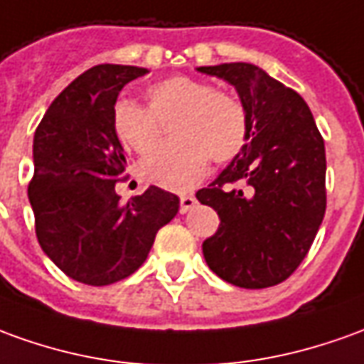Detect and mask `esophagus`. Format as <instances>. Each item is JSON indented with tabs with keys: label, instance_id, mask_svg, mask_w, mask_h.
Listing matches in <instances>:
<instances>
[{
	"label": "esophagus",
	"instance_id": "obj_1",
	"mask_svg": "<svg viewBox=\"0 0 364 364\" xmlns=\"http://www.w3.org/2000/svg\"><path fill=\"white\" fill-rule=\"evenodd\" d=\"M194 206H196V198L190 196V194L180 196V212H182V214H186L188 210H192Z\"/></svg>",
	"mask_w": 364,
	"mask_h": 364
}]
</instances>
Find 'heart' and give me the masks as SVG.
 I'll return each instance as SVG.
<instances>
[{"instance_id": "heart-1", "label": "heart", "mask_w": 364, "mask_h": 364, "mask_svg": "<svg viewBox=\"0 0 364 364\" xmlns=\"http://www.w3.org/2000/svg\"><path fill=\"white\" fill-rule=\"evenodd\" d=\"M149 107L120 99L112 109V130L124 149L146 156L170 122L172 142L140 164L142 178L182 192L206 176L210 156L220 164L242 154L250 139V119L242 101L212 82L186 75L168 77L146 89Z\"/></svg>"}]
</instances>
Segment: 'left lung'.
Here are the masks:
<instances>
[{"label":"left lung","instance_id":"left-lung-1","mask_svg":"<svg viewBox=\"0 0 364 364\" xmlns=\"http://www.w3.org/2000/svg\"><path fill=\"white\" fill-rule=\"evenodd\" d=\"M198 71L234 85L250 119L242 154L198 190L200 204L220 215L202 252L224 282L272 287L299 267L323 222L325 142L307 102L257 65L222 63Z\"/></svg>","mask_w":364,"mask_h":364}]
</instances>
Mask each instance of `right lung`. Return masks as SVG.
Instances as JSON below:
<instances>
[{"label": "right lung", "mask_w": 364, "mask_h": 364, "mask_svg": "<svg viewBox=\"0 0 364 364\" xmlns=\"http://www.w3.org/2000/svg\"><path fill=\"white\" fill-rule=\"evenodd\" d=\"M149 69L97 65L51 102L33 136L29 202L39 245L65 275L87 285L129 277L149 257L156 232L180 200L158 186L120 202L114 184L127 168L112 109L127 82Z\"/></svg>", "instance_id": "add662e5"}]
</instances>
